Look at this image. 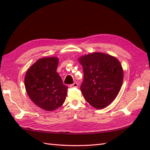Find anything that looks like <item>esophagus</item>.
<instances>
[{
    "label": "esophagus",
    "instance_id": "obj_1",
    "mask_svg": "<svg viewBox=\"0 0 150 150\" xmlns=\"http://www.w3.org/2000/svg\"><path fill=\"white\" fill-rule=\"evenodd\" d=\"M79 86V84L77 83V82H74V83L69 85V87L70 88H77Z\"/></svg>",
    "mask_w": 150,
    "mask_h": 150
}]
</instances>
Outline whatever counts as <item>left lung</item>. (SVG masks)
<instances>
[{
  "label": "left lung",
  "mask_w": 150,
  "mask_h": 150,
  "mask_svg": "<svg viewBox=\"0 0 150 150\" xmlns=\"http://www.w3.org/2000/svg\"><path fill=\"white\" fill-rule=\"evenodd\" d=\"M84 80L81 90L86 100L97 109H102L114 100L122 86L123 70L115 57L93 53L81 57Z\"/></svg>",
  "instance_id": "1"
}]
</instances>
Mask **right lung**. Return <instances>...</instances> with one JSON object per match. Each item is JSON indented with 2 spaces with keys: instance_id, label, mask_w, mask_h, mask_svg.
I'll use <instances>...</instances> for the list:
<instances>
[{
  "instance_id": "right-lung-1",
  "label": "right lung",
  "mask_w": 150,
  "mask_h": 150,
  "mask_svg": "<svg viewBox=\"0 0 150 150\" xmlns=\"http://www.w3.org/2000/svg\"><path fill=\"white\" fill-rule=\"evenodd\" d=\"M57 57L42 58L33 64L25 75L28 95L37 106L46 111H53L64 103L68 87L63 84L57 72Z\"/></svg>"
}]
</instances>
